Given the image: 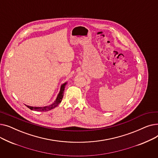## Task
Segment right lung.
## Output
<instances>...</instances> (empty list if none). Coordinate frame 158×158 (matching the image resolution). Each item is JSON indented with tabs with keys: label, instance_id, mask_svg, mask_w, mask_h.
Here are the masks:
<instances>
[{
	"label": "right lung",
	"instance_id": "1",
	"mask_svg": "<svg viewBox=\"0 0 158 158\" xmlns=\"http://www.w3.org/2000/svg\"><path fill=\"white\" fill-rule=\"evenodd\" d=\"M66 85V82H65V83H64L63 85H61L60 92L59 94H58V95H57V97L56 98V101L53 104H52L51 105H50L48 106L43 107H32V106H26L28 107V108H29L30 110H35V111H49V110H51L52 109H54V107L57 106L58 104H59L61 102V101H62L63 97L64 90V88H65Z\"/></svg>",
	"mask_w": 158,
	"mask_h": 158
}]
</instances>
